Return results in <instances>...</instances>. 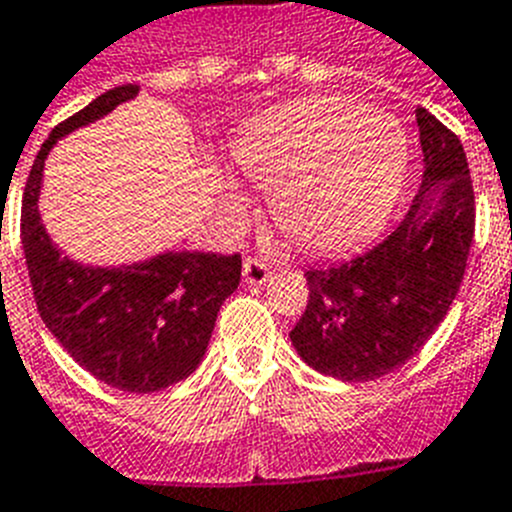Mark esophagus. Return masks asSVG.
Masks as SVG:
<instances>
[{
    "instance_id": "obj_1",
    "label": "esophagus",
    "mask_w": 512,
    "mask_h": 512,
    "mask_svg": "<svg viewBox=\"0 0 512 512\" xmlns=\"http://www.w3.org/2000/svg\"><path fill=\"white\" fill-rule=\"evenodd\" d=\"M242 278L247 286H262L270 278V265L257 257H247L242 265Z\"/></svg>"
}]
</instances>
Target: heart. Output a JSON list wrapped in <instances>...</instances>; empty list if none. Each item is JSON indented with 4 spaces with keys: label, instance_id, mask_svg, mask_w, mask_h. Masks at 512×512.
<instances>
[{
    "label": "heart",
    "instance_id": "b5f03b06",
    "mask_svg": "<svg viewBox=\"0 0 512 512\" xmlns=\"http://www.w3.org/2000/svg\"><path fill=\"white\" fill-rule=\"evenodd\" d=\"M234 162L268 190L278 229L311 255H337L386 221L410 146L391 115L340 95L309 97L252 123Z\"/></svg>",
    "mask_w": 512,
    "mask_h": 512
}]
</instances>
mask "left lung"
Wrapping results in <instances>:
<instances>
[{"instance_id": "obj_1", "label": "left lung", "mask_w": 512, "mask_h": 512, "mask_svg": "<svg viewBox=\"0 0 512 512\" xmlns=\"http://www.w3.org/2000/svg\"><path fill=\"white\" fill-rule=\"evenodd\" d=\"M422 185L376 247L306 270L309 301L291 330L301 361L340 381L404 366L451 309L474 239V188L459 136L417 108Z\"/></svg>"}]
</instances>
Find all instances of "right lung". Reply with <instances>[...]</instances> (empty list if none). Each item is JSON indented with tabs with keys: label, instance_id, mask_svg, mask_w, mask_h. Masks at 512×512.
Listing matches in <instances>:
<instances>
[{
	"label": "right lung",
	"instance_id": "right-lung-1",
	"mask_svg": "<svg viewBox=\"0 0 512 512\" xmlns=\"http://www.w3.org/2000/svg\"><path fill=\"white\" fill-rule=\"evenodd\" d=\"M136 95L139 84L113 87L53 128L25 182L20 237L35 304L51 335L95 379L149 394L188 379L203 361L216 314L239 286L242 257L164 252L123 268H92L61 255L38 213L53 144Z\"/></svg>",
	"mask_w": 512,
	"mask_h": 512
}]
</instances>
